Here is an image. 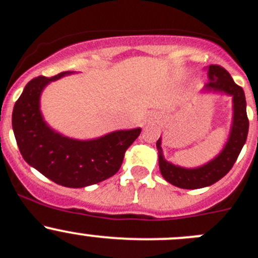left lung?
I'll list each match as a JSON object with an SVG mask.
<instances>
[{
    "label": "left lung",
    "mask_w": 258,
    "mask_h": 258,
    "mask_svg": "<svg viewBox=\"0 0 258 258\" xmlns=\"http://www.w3.org/2000/svg\"><path fill=\"white\" fill-rule=\"evenodd\" d=\"M209 82L204 86L203 92H220L232 96L233 120L229 138L219 154L208 163L196 168H185L166 161L162 152L161 138L157 141L158 163L162 176L171 185L180 188L195 190L213 185L224 177L237 161L247 141L249 121L246 111V96L243 88L233 81L229 73L220 66L208 67Z\"/></svg>",
    "instance_id": "obj_1"
}]
</instances>
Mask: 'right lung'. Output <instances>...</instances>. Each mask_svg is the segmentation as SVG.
<instances>
[{
    "label": "right lung",
    "mask_w": 258,
    "mask_h": 258,
    "mask_svg": "<svg viewBox=\"0 0 258 258\" xmlns=\"http://www.w3.org/2000/svg\"><path fill=\"white\" fill-rule=\"evenodd\" d=\"M72 72L31 80L15 102L12 129L23 158L53 182L66 187H86L111 177L121 167L125 151L142 129L116 131L90 141L68 138L53 131L40 111L46 85Z\"/></svg>",
    "instance_id": "right-lung-1"
}]
</instances>
